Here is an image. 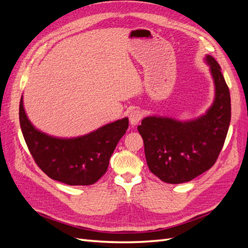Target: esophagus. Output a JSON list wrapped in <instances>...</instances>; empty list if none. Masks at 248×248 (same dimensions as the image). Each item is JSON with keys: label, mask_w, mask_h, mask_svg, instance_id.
Returning <instances> with one entry per match:
<instances>
[{"label": "esophagus", "mask_w": 248, "mask_h": 248, "mask_svg": "<svg viewBox=\"0 0 248 248\" xmlns=\"http://www.w3.org/2000/svg\"><path fill=\"white\" fill-rule=\"evenodd\" d=\"M142 118V112L139 109H134L129 114V121L131 125H137Z\"/></svg>", "instance_id": "1"}]
</instances>
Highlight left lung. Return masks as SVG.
Instances as JSON below:
<instances>
[{
	"mask_svg": "<svg viewBox=\"0 0 248 248\" xmlns=\"http://www.w3.org/2000/svg\"><path fill=\"white\" fill-rule=\"evenodd\" d=\"M206 60L215 84V100L206 115L188 122L147 117L138 126L148 167L166 183L188 182L211 169L227 138L231 122L230 90L215 59L207 56Z\"/></svg>",
	"mask_w": 248,
	"mask_h": 248,
	"instance_id": "obj_1",
	"label": "left lung"
}]
</instances>
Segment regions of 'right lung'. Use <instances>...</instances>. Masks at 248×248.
Returning <instances> with one entry per match:
<instances>
[{
  "label": "right lung",
  "mask_w": 248,
  "mask_h": 248,
  "mask_svg": "<svg viewBox=\"0 0 248 248\" xmlns=\"http://www.w3.org/2000/svg\"><path fill=\"white\" fill-rule=\"evenodd\" d=\"M19 123L29 151L43 172L68 185H92L106 174L109 158L127 128L124 118L76 139H58L37 130L19 102Z\"/></svg>",
  "instance_id": "add662e5"
}]
</instances>
